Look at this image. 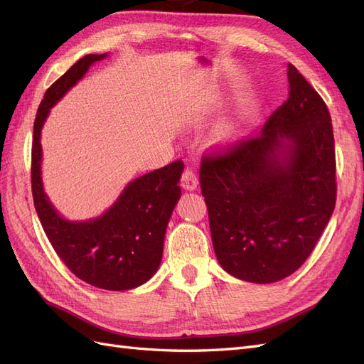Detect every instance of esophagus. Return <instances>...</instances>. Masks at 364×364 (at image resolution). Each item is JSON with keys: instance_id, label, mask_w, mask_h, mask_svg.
Segmentation results:
<instances>
[{"instance_id": "esophagus-1", "label": "esophagus", "mask_w": 364, "mask_h": 364, "mask_svg": "<svg viewBox=\"0 0 364 364\" xmlns=\"http://www.w3.org/2000/svg\"><path fill=\"white\" fill-rule=\"evenodd\" d=\"M199 181H197V174L194 173L193 168L190 167H185L181 176V186L185 190H194Z\"/></svg>"}]
</instances>
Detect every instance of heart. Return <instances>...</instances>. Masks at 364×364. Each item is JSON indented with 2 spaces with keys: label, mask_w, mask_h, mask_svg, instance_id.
<instances>
[{
  "label": "heart",
  "mask_w": 364,
  "mask_h": 364,
  "mask_svg": "<svg viewBox=\"0 0 364 364\" xmlns=\"http://www.w3.org/2000/svg\"><path fill=\"white\" fill-rule=\"evenodd\" d=\"M230 135V127L225 123L220 127V136H229Z\"/></svg>",
  "instance_id": "heart-1"
}]
</instances>
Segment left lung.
<instances>
[{
    "label": "left lung",
    "instance_id": "left-lung-1",
    "mask_svg": "<svg viewBox=\"0 0 364 364\" xmlns=\"http://www.w3.org/2000/svg\"><path fill=\"white\" fill-rule=\"evenodd\" d=\"M290 92L257 136L211 147L202 158L213 246L228 273L269 284L311 255L337 197L331 115L289 65Z\"/></svg>",
    "mask_w": 364,
    "mask_h": 364
}]
</instances>
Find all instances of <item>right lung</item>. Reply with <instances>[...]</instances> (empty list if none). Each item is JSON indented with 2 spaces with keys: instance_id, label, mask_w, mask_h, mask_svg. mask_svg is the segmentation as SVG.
Here are the masks:
<instances>
[{
  "instance_id": "right-lung-1",
  "label": "right lung",
  "mask_w": 364,
  "mask_h": 364,
  "mask_svg": "<svg viewBox=\"0 0 364 364\" xmlns=\"http://www.w3.org/2000/svg\"><path fill=\"white\" fill-rule=\"evenodd\" d=\"M103 58L87 54L77 60L43 95L33 127L31 193L41 225L65 266L94 287L121 291L144 284L159 267L165 229L181 197L183 162L174 161L130 182L106 214L90 222H67L56 213L42 188L41 129L53 105Z\"/></svg>"
}]
</instances>
